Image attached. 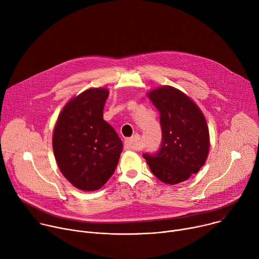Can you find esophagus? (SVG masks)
<instances>
[{"label":"esophagus","mask_w":259,"mask_h":259,"mask_svg":"<svg viewBox=\"0 0 259 259\" xmlns=\"http://www.w3.org/2000/svg\"><path fill=\"white\" fill-rule=\"evenodd\" d=\"M139 141H140V136L138 134L133 135L131 138L126 139V145L128 149L130 150H139Z\"/></svg>","instance_id":"1"}]
</instances>
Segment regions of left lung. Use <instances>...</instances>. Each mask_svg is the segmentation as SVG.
Here are the masks:
<instances>
[{
	"instance_id": "obj_1",
	"label": "left lung",
	"mask_w": 259,
	"mask_h": 259,
	"mask_svg": "<svg viewBox=\"0 0 259 259\" xmlns=\"http://www.w3.org/2000/svg\"><path fill=\"white\" fill-rule=\"evenodd\" d=\"M146 95L160 112L163 140L155 156L144 154L143 158L162 182L186 181L200 171L208 157L206 119L192 98L172 86L155 88Z\"/></svg>"
}]
</instances>
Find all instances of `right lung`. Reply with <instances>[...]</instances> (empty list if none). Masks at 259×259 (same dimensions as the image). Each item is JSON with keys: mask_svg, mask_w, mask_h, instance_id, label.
<instances>
[{"mask_svg": "<svg viewBox=\"0 0 259 259\" xmlns=\"http://www.w3.org/2000/svg\"><path fill=\"white\" fill-rule=\"evenodd\" d=\"M106 88H90L72 97L56 121L52 145L56 163L73 187L99 190L112 177L123 151L115 129L103 120Z\"/></svg>", "mask_w": 259, "mask_h": 259, "instance_id": "obj_1", "label": "right lung"}]
</instances>
